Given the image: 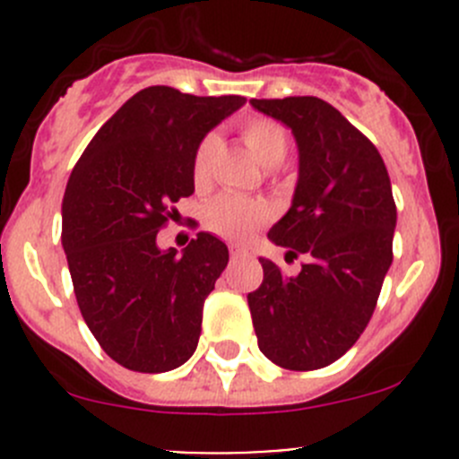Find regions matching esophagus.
<instances>
[{
  "label": "esophagus",
  "instance_id": "esophagus-1",
  "mask_svg": "<svg viewBox=\"0 0 459 459\" xmlns=\"http://www.w3.org/2000/svg\"><path fill=\"white\" fill-rule=\"evenodd\" d=\"M230 257H233V259L253 257V248L251 247H239V244H233V247H230Z\"/></svg>",
  "mask_w": 459,
  "mask_h": 459
}]
</instances>
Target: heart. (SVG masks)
<instances>
[{
	"mask_svg": "<svg viewBox=\"0 0 459 459\" xmlns=\"http://www.w3.org/2000/svg\"><path fill=\"white\" fill-rule=\"evenodd\" d=\"M242 140L259 164L266 169L280 166L289 151V135L284 126L266 117L247 119L242 126ZM217 152H220L217 135H206L197 143L193 155V182L197 188H206L211 184ZM268 220H271V208L266 204L238 195H220L204 208L206 229L226 239L251 238Z\"/></svg>",
	"mask_w": 459,
	"mask_h": 459,
	"instance_id": "1",
	"label": "heart"
}]
</instances>
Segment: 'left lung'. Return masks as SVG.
Instances as JSON below:
<instances>
[{
	"label": "left lung",
	"mask_w": 459,
	"mask_h": 459,
	"mask_svg": "<svg viewBox=\"0 0 459 459\" xmlns=\"http://www.w3.org/2000/svg\"><path fill=\"white\" fill-rule=\"evenodd\" d=\"M293 131L299 175L289 212L268 230L295 277L259 257L262 286L248 293L259 351L289 371L340 359L367 328L393 262L397 211L382 155L367 135L319 97L251 100Z\"/></svg>",
	"instance_id": "1"
}]
</instances>
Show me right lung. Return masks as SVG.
Returning <instances> with one entry per match:
<instances>
[{"label":"right lung","instance_id":"obj_1","mask_svg":"<svg viewBox=\"0 0 459 459\" xmlns=\"http://www.w3.org/2000/svg\"><path fill=\"white\" fill-rule=\"evenodd\" d=\"M244 101L148 86L97 131L73 169L62 244L77 307L124 368L166 373L195 353L204 299L229 248L202 230L178 255L157 247V233L195 191L197 143Z\"/></svg>","mask_w":459,"mask_h":459}]
</instances>
